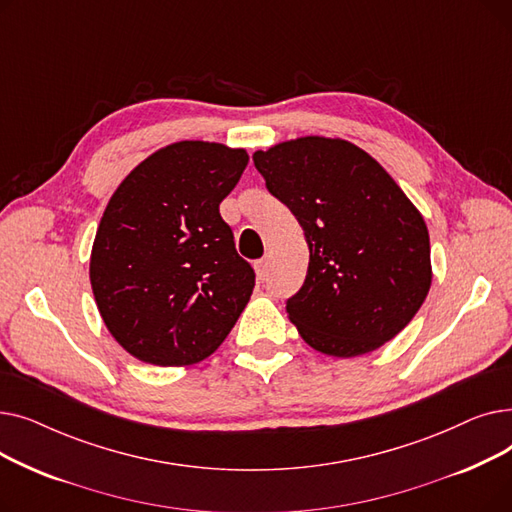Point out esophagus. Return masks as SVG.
I'll list each match as a JSON object with an SVG mask.
<instances>
[{
    "label": "esophagus",
    "instance_id": "obj_1",
    "mask_svg": "<svg viewBox=\"0 0 512 512\" xmlns=\"http://www.w3.org/2000/svg\"><path fill=\"white\" fill-rule=\"evenodd\" d=\"M270 270H272V261L270 257H263L255 263V272H257V278L259 280H267L270 278Z\"/></svg>",
    "mask_w": 512,
    "mask_h": 512
}]
</instances>
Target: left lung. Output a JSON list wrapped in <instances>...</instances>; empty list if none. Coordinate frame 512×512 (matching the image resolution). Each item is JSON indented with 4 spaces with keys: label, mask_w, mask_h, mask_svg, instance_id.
Wrapping results in <instances>:
<instances>
[{
    "label": "left lung",
    "mask_w": 512,
    "mask_h": 512,
    "mask_svg": "<svg viewBox=\"0 0 512 512\" xmlns=\"http://www.w3.org/2000/svg\"><path fill=\"white\" fill-rule=\"evenodd\" d=\"M253 161L305 232V284L286 303L301 338L351 359L405 330L432 286V259L423 215L394 178L355 143L315 134Z\"/></svg>",
    "instance_id": "8db88e82"
}]
</instances>
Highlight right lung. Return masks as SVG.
<instances>
[{"mask_svg": "<svg viewBox=\"0 0 512 512\" xmlns=\"http://www.w3.org/2000/svg\"><path fill=\"white\" fill-rule=\"evenodd\" d=\"M247 164L245 149L178 141L145 157L107 203L89 278L105 328L134 359L195 365L247 307L255 274L220 215Z\"/></svg>", "mask_w": 512, "mask_h": 512, "instance_id": "obj_1", "label": "right lung"}]
</instances>
